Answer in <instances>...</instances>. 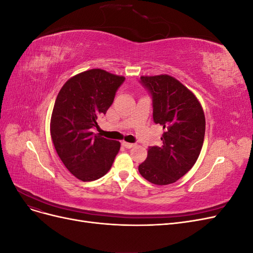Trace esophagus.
Instances as JSON below:
<instances>
[{
	"label": "esophagus",
	"mask_w": 253,
	"mask_h": 253,
	"mask_svg": "<svg viewBox=\"0 0 253 253\" xmlns=\"http://www.w3.org/2000/svg\"><path fill=\"white\" fill-rule=\"evenodd\" d=\"M122 145H124L125 148H126V149H131V148H133L134 147V143H131V142H126V141H124L122 142Z\"/></svg>",
	"instance_id": "1"
}]
</instances>
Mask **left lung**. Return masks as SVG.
Returning <instances> with one entry per match:
<instances>
[{"label":"left lung","instance_id":"8db88e82","mask_svg":"<svg viewBox=\"0 0 253 253\" xmlns=\"http://www.w3.org/2000/svg\"><path fill=\"white\" fill-rule=\"evenodd\" d=\"M140 79L152 94L153 119L165 132L162 147L149 148L138 171L154 185H170L191 170L200 156L205 113L196 96L172 76H141Z\"/></svg>","mask_w":253,"mask_h":253}]
</instances>
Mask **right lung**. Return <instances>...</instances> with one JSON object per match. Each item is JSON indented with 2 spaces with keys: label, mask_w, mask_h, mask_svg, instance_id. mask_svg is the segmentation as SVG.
Instances as JSON below:
<instances>
[{
  "label": "right lung",
  "mask_w": 253,
  "mask_h": 253,
  "mask_svg": "<svg viewBox=\"0 0 253 253\" xmlns=\"http://www.w3.org/2000/svg\"><path fill=\"white\" fill-rule=\"evenodd\" d=\"M100 68L82 72L61 87L50 118V136L57 154L75 177L93 181L109 172L120 142L94 134L97 117L105 114L125 81Z\"/></svg>",
  "instance_id": "1"
}]
</instances>
